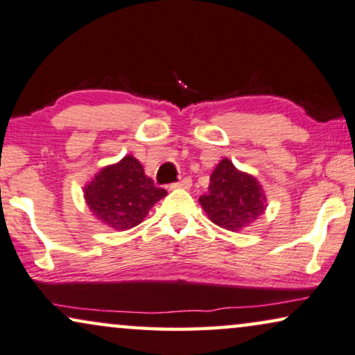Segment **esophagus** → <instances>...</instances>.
<instances>
[{"label":"esophagus","instance_id":"1","mask_svg":"<svg viewBox=\"0 0 355 355\" xmlns=\"http://www.w3.org/2000/svg\"><path fill=\"white\" fill-rule=\"evenodd\" d=\"M190 187H191V178L190 177L182 178L180 182L173 183V185H172V188H190Z\"/></svg>","mask_w":355,"mask_h":355}]
</instances>
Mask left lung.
I'll use <instances>...</instances> for the list:
<instances>
[{
	"instance_id": "left-lung-1",
	"label": "left lung",
	"mask_w": 355,
	"mask_h": 355,
	"mask_svg": "<svg viewBox=\"0 0 355 355\" xmlns=\"http://www.w3.org/2000/svg\"><path fill=\"white\" fill-rule=\"evenodd\" d=\"M208 218L227 231H241L262 216L267 198L257 178L241 172L230 159H223L209 177L208 191L200 196Z\"/></svg>"
}]
</instances>
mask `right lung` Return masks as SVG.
Segmentation results:
<instances>
[{"label": "right lung", "instance_id": "add662e5", "mask_svg": "<svg viewBox=\"0 0 355 355\" xmlns=\"http://www.w3.org/2000/svg\"><path fill=\"white\" fill-rule=\"evenodd\" d=\"M93 216L116 231H125L144 221L152 206L167 195L147 177L136 157L125 155L107 165L83 188Z\"/></svg>", "mask_w": 355, "mask_h": 355}]
</instances>
